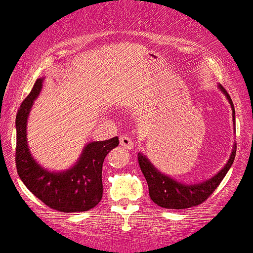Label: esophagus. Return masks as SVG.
Wrapping results in <instances>:
<instances>
[{"label": "esophagus", "mask_w": 253, "mask_h": 253, "mask_svg": "<svg viewBox=\"0 0 253 253\" xmlns=\"http://www.w3.org/2000/svg\"><path fill=\"white\" fill-rule=\"evenodd\" d=\"M120 144H121V146L124 147V148H126V149H131L132 147L134 146L133 141H132L131 137H128V136H121V137H120Z\"/></svg>", "instance_id": "34e87169"}]
</instances>
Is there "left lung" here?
Wrapping results in <instances>:
<instances>
[{
    "instance_id": "8db88e82",
    "label": "left lung",
    "mask_w": 253,
    "mask_h": 253,
    "mask_svg": "<svg viewBox=\"0 0 253 253\" xmlns=\"http://www.w3.org/2000/svg\"><path fill=\"white\" fill-rule=\"evenodd\" d=\"M219 87L231 104L232 116L235 121V107L231 97L221 85ZM235 156H236V146H234L229 161L219 173L208 180L199 184H190V185L185 183H179L175 179L161 173L142 153H138V164L148 184L149 197L158 207L166 208V209H186V208L197 207L204 203L215 192V189L219 186L229 169L231 168Z\"/></svg>"
}]
</instances>
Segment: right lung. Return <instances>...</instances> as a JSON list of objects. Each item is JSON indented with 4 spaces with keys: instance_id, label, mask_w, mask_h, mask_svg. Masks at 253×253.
<instances>
[{
    "instance_id": "add662e5",
    "label": "right lung",
    "mask_w": 253,
    "mask_h": 253,
    "mask_svg": "<svg viewBox=\"0 0 253 253\" xmlns=\"http://www.w3.org/2000/svg\"><path fill=\"white\" fill-rule=\"evenodd\" d=\"M42 83L43 79L37 80L17 112V171L27 189L46 207L61 212L87 211L101 200L102 164L107 153L119 146V138L87 143L79 161L68 170L55 173L43 168L32 157L27 143V120Z\"/></svg>"
}]
</instances>
